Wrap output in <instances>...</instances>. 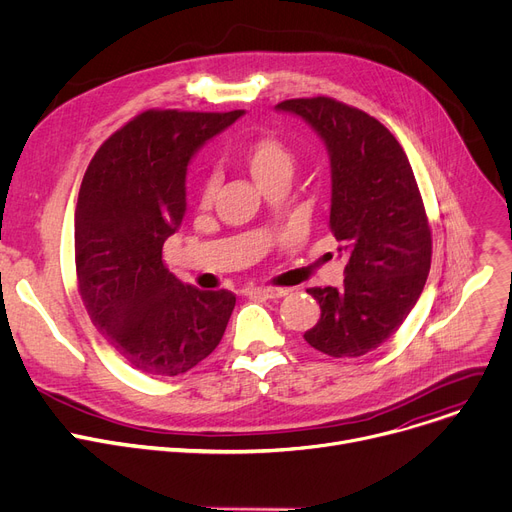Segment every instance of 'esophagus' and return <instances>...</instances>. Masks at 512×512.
<instances>
[{
  "instance_id": "obj_1",
  "label": "esophagus",
  "mask_w": 512,
  "mask_h": 512,
  "mask_svg": "<svg viewBox=\"0 0 512 512\" xmlns=\"http://www.w3.org/2000/svg\"><path fill=\"white\" fill-rule=\"evenodd\" d=\"M287 293L289 291L281 289V287H250V289H246V295H258L264 299H281Z\"/></svg>"
}]
</instances>
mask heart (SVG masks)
I'll return each instance as SVG.
<instances>
[{
	"mask_svg": "<svg viewBox=\"0 0 512 512\" xmlns=\"http://www.w3.org/2000/svg\"><path fill=\"white\" fill-rule=\"evenodd\" d=\"M244 159L256 182H260V179H264L266 175H270L277 169H291L289 150L283 146V142L270 136H260L252 140L244 150ZM213 192H215V184L213 179H210V182H206L204 186V200L213 196Z\"/></svg>",
	"mask_w": 512,
	"mask_h": 512,
	"instance_id": "b5f03b06",
	"label": "heart"
}]
</instances>
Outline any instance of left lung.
<instances>
[{"label": "left lung", "mask_w": 512, "mask_h": 512, "mask_svg": "<svg viewBox=\"0 0 512 512\" xmlns=\"http://www.w3.org/2000/svg\"><path fill=\"white\" fill-rule=\"evenodd\" d=\"M330 161V229L347 256L341 287H312L320 320L304 339L333 357H359L393 337L424 291L432 235L413 169L378 119L328 97L291 99Z\"/></svg>", "instance_id": "obj_1"}]
</instances>
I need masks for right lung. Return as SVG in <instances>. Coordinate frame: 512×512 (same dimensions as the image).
<instances>
[{"mask_svg":"<svg viewBox=\"0 0 512 512\" xmlns=\"http://www.w3.org/2000/svg\"><path fill=\"white\" fill-rule=\"evenodd\" d=\"M244 111H144L90 161L74 215L78 289L86 312L126 362L179 376L217 349L231 291L173 277L163 244L186 215V175L198 150Z\"/></svg>","mask_w":512,"mask_h":512,"instance_id":"right-lung-1","label":"right lung"}]
</instances>
